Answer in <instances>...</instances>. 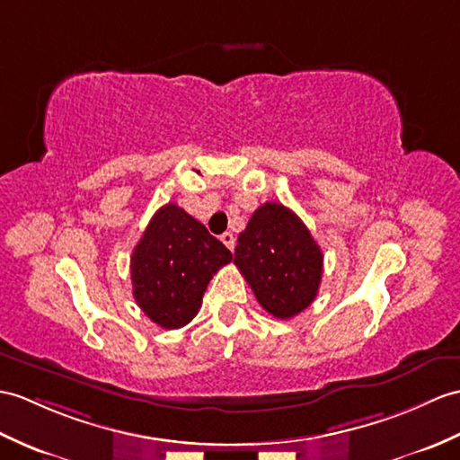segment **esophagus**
I'll list each match as a JSON object with an SVG mask.
<instances>
[{
	"label": "esophagus",
	"instance_id": "obj_1",
	"mask_svg": "<svg viewBox=\"0 0 460 460\" xmlns=\"http://www.w3.org/2000/svg\"><path fill=\"white\" fill-rule=\"evenodd\" d=\"M221 241H223V244H226V247H227L229 251L234 249V234H233L231 231L223 233V234H221Z\"/></svg>",
	"mask_w": 460,
	"mask_h": 460
}]
</instances>
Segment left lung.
Listing matches in <instances>:
<instances>
[{
	"instance_id": "1",
	"label": "left lung",
	"mask_w": 460,
	"mask_h": 460,
	"mask_svg": "<svg viewBox=\"0 0 460 460\" xmlns=\"http://www.w3.org/2000/svg\"><path fill=\"white\" fill-rule=\"evenodd\" d=\"M234 264L266 312L290 319L315 300L323 252L292 209L266 201L239 234Z\"/></svg>"
}]
</instances>
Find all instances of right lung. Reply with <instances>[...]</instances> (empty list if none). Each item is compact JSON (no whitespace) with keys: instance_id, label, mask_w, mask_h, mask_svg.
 Listing matches in <instances>:
<instances>
[{"instance_id":"right-lung-1","label":"right lung","mask_w":460,"mask_h":460,"mask_svg":"<svg viewBox=\"0 0 460 460\" xmlns=\"http://www.w3.org/2000/svg\"><path fill=\"white\" fill-rule=\"evenodd\" d=\"M231 251L176 204L160 208L131 254L137 305L164 329L188 325L201 307L206 288Z\"/></svg>"}]
</instances>
